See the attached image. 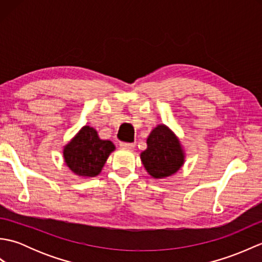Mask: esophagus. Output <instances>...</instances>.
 Returning <instances> with one entry per match:
<instances>
[{"label": "esophagus", "mask_w": 262, "mask_h": 262, "mask_svg": "<svg viewBox=\"0 0 262 262\" xmlns=\"http://www.w3.org/2000/svg\"><path fill=\"white\" fill-rule=\"evenodd\" d=\"M120 147L124 148V149H133V148H134V144H133V143L121 142L120 143Z\"/></svg>", "instance_id": "1"}]
</instances>
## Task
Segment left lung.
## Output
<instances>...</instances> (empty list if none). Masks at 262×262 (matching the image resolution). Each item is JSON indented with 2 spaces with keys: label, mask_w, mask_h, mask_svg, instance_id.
<instances>
[{
  "label": "left lung",
  "mask_w": 262,
  "mask_h": 262,
  "mask_svg": "<svg viewBox=\"0 0 262 262\" xmlns=\"http://www.w3.org/2000/svg\"><path fill=\"white\" fill-rule=\"evenodd\" d=\"M147 148L141 153L142 163L155 179L170 177L185 162L178 137L165 125H159L147 137Z\"/></svg>",
  "instance_id": "1"
}]
</instances>
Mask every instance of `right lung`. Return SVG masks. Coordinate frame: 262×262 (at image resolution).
Instances as JSON below:
<instances>
[{
  "label": "right lung",
  "instance_id": "obj_1",
  "mask_svg": "<svg viewBox=\"0 0 262 262\" xmlns=\"http://www.w3.org/2000/svg\"><path fill=\"white\" fill-rule=\"evenodd\" d=\"M113 142L100 140L97 130L84 126L64 147L65 163L80 177H96L101 172L110 153Z\"/></svg>",
  "mask_w": 262,
  "mask_h": 262
}]
</instances>
